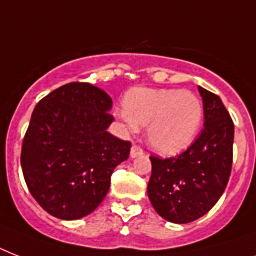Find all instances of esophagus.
Here are the masks:
<instances>
[{
	"label": "esophagus",
	"mask_w": 256,
	"mask_h": 256,
	"mask_svg": "<svg viewBox=\"0 0 256 256\" xmlns=\"http://www.w3.org/2000/svg\"><path fill=\"white\" fill-rule=\"evenodd\" d=\"M144 154V148L138 146V144H132V150H130V156L132 158H136V156H140Z\"/></svg>",
	"instance_id": "34e87169"
}]
</instances>
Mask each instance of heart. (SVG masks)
I'll list each match as a JSON object with an SVG mask.
<instances>
[{"mask_svg":"<svg viewBox=\"0 0 256 256\" xmlns=\"http://www.w3.org/2000/svg\"><path fill=\"white\" fill-rule=\"evenodd\" d=\"M120 116L128 128L148 126V144L156 152L175 156L192 144L202 124L203 108L190 92L132 88Z\"/></svg>","mask_w":256,"mask_h":256,"instance_id":"obj_1","label":"heart"}]
</instances>
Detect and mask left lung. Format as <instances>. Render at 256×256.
Listing matches in <instances>:
<instances>
[{
    "label": "left lung",
    "instance_id": "8db88e82",
    "mask_svg": "<svg viewBox=\"0 0 256 256\" xmlns=\"http://www.w3.org/2000/svg\"><path fill=\"white\" fill-rule=\"evenodd\" d=\"M198 88L204 114L200 136L179 156H150L148 199L156 212L172 223H190L208 212L231 174L234 122L216 94Z\"/></svg>",
    "mask_w": 256,
    "mask_h": 256
}]
</instances>
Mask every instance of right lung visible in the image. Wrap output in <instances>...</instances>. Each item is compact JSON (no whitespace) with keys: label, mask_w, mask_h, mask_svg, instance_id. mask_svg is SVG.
Instances as JSON below:
<instances>
[{"label":"right lung","mask_w":256,"mask_h":256,"mask_svg":"<svg viewBox=\"0 0 256 256\" xmlns=\"http://www.w3.org/2000/svg\"><path fill=\"white\" fill-rule=\"evenodd\" d=\"M112 100L86 82H70L34 108L22 140L21 168L38 204L56 218L74 220L100 206L114 168L132 144L106 130Z\"/></svg>","instance_id":"right-lung-1"}]
</instances>
